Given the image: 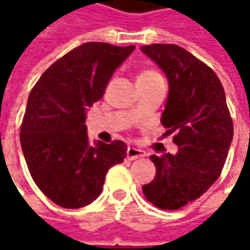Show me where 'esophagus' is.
I'll return each instance as SVG.
<instances>
[{
    "label": "esophagus",
    "instance_id": "esophagus-1",
    "mask_svg": "<svg viewBox=\"0 0 250 250\" xmlns=\"http://www.w3.org/2000/svg\"><path fill=\"white\" fill-rule=\"evenodd\" d=\"M145 154L142 150L139 148H135V147H128L127 148V158L130 159V161H134V159H138V158L143 157Z\"/></svg>",
    "mask_w": 250,
    "mask_h": 250
}]
</instances>
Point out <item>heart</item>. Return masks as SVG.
I'll return each instance as SVG.
<instances>
[{"mask_svg": "<svg viewBox=\"0 0 250 250\" xmlns=\"http://www.w3.org/2000/svg\"><path fill=\"white\" fill-rule=\"evenodd\" d=\"M158 77H161L157 72L154 71H142L138 76H136V84H145V83H150L155 80ZM138 116V111L132 109L131 111V118H136Z\"/></svg>", "mask_w": 250, "mask_h": 250, "instance_id": "obj_1", "label": "heart"}]
</instances>
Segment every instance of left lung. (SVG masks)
Masks as SVG:
<instances>
[{
    "mask_svg": "<svg viewBox=\"0 0 250 250\" xmlns=\"http://www.w3.org/2000/svg\"><path fill=\"white\" fill-rule=\"evenodd\" d=\"M141 51L167 77L168 95L161 116L173 134L175 154L151 155L157 173L142 186L148 202L177 210L201 197L220 177L233 141L225 91L214 71L174 44H152Z\"/></svg>",
    "mask_w": 250,
    "mask_h": 250,
    "instance_id": "left-lung-1",
    "label": "left lung"
}]
</instances>
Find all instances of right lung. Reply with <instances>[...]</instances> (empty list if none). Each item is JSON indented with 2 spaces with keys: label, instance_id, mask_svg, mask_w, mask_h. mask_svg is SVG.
Returning <instances> with one entry per match:
<instances>
[{
  "label": "right lung",
  "instance_id": "obj_1",
  "mask_svg": "<svg viewBox=\"0 0 250 250\" xmlns=\"http://www.w3.org/2000/svg\"><path fill=\"white\" fill-rule=\"evenodd\" d=\"M135 46L85 42L46 69L28 99L21 148L42 193L65 209L87 206L103 190L105 174L123 162L127 145L88 142L87 111L103 98L114 72Z\"/></svg>",
  "mask_w": 250,
  "mask_h": 250
}]
</instances>
